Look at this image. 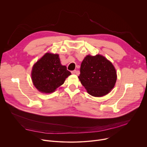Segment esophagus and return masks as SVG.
Instances as JSON below:
<instances>
[{"mask_svg":"<svg viewBox=\"0 0 147 147\" xmlns=\"http://www.w3.org/2000/svg\"><path fill=\"white\" fill-rule=\"evenodd\" d=\"M71 73L73 74H76L77 73V71L75 70H73V71H71Z\"/></svg>","mask_w":147,"mask_h":147,"instance_id":"34e87169","label":"esophagus"}]
</instances>
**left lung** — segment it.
Wrapping results in <instances>:
<instances>
[{
	"label": "left lung",
	"instance_id": "8db88e82",
	"mask_svg": "<svg viewBox=\"0 0 147 147\" xmlns=\"http://www.w3.org/2000/svg\"><path fill=\"white\" fill-rule=\"evenodd\" d=\"M78 78L90 95L100 97L114 87L117 74L112 63L104 56L87 55L81 63Z\"/></svg>",
	"mask_w": 147,
	"mask_h": 147
}]
</instances>
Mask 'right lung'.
I'll list each match as a JSON object with an SVG mask.
<instances>
[{
    "label": "right lung",
    "mask_w": 147,
    "mask_h": 147,
    "mask_svg": "<svg viewBox=\"0 0 147 147\" xmlns=\"http://www.w3.org/2000/svg\"><path fill=\"white\" fill-rule=\"evenodd\" d=\"M71 73L60 63L58 54L45 53L34 65L31 79L40 92L52 93L61 86Z\"/></svg>",
    "instance_id": "add662e5"
}]
</instances>
